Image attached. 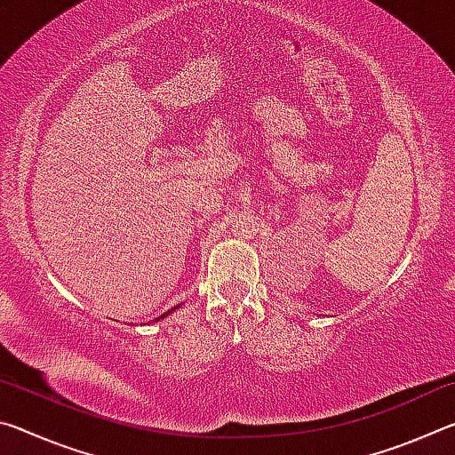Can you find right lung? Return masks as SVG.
I'll return each mask as SVG.
<instances>
[{"label":"right lung","instance_id":"add662e5","mask_svg":"<svg viewBox=\"0 0 455 455\" xmlns=\"http://www.w3.org/2000/svg\"><path fill=\"white\" fill-rule=\"evenodd\" d=\"M174 309H179V307H174ZM174 309H171V311H166V313H164V315H160V317H158V319H156V321H160V319H164V317H166V315H171V313H172V311H174Z\"/></svg>","mask_w":455,"mask_h":455}]
</instances>
